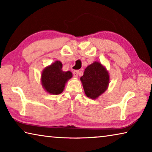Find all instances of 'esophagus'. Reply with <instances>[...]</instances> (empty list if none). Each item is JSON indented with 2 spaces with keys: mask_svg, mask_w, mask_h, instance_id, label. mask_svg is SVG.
I'll return each mask as SVG.
<instances>
[{
  "mask_svg": "<svg viewBox=\"0 0 152 152\" xmlns=\"http://www.w3.org/2000/svg\"><path fill=\"white\" fill-rule=\"evenodd\" d=\"M79 74V70H74L73 72V75L74 78H78Z\"/></svg>",
  "mask_w": 152,
  "mask_h": 152,
  "instance_id": "obj_1",
  "label": "esophagus"
}]
</instances>
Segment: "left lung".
<instances>
[{
	"mask_svg": "<svg viewBox=\"0 0 152 152\" xmlns=\"http://www.w3.org/2000/svg\"><path fill=\"white\" fill-rule=\"evenodd\" d=\"M80 80L86 96L96 99L108 88L109 74L104 66L94 61L86 67Z\"/></svg>",
	"mask_w": 152,
	"mask_h": 152,
	"instance_id": "8db88e82",
	"label": "left lung"
}]
</instances>
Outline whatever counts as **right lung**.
I'll use <instances>...</instances> for the list:
<instances>
[{
    "instance_id": "1",
    "label": "right lung",
    "mask_w": 152,
    "mask_h": 152,
    "mask_svg": "<svg viewBox=\"0 0 152 152\" xmlns=\"http://www.w3.org/2000/svg\"><path fill=\"white\" fill-rule=\"evenodd\" d=\"M62 64L56 61L43 69L42 74V84L46 92L51 94H59L63 92L65 84L72 77L70 71H62Z\"/></svg>"
}]
</instances>
